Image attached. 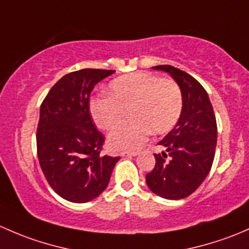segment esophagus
<instances>
[{
  "mask_svg": "<svg viewBox=\"0 0 249 249\" xmlns=\"http://www.w3.org/2000/svg\"><path fill=\"white\" fill-rule=\"evenodd\" d=\"M122 156H128V157H135L138 156V152H124Z\"/></svg>",
  "mask_w": 249,
  "mask_h": 249,
  "instance_id": "obj_1",
  "label": "esophagus"
}]
</instances>
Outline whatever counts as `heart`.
<instances>
[{"mask_svg": "<svg viewBox=\"0 0 249 249\" xmlns=\"http://www.w3.org/2000/svg\"><path fill=\"white\" fill-rule=\"evenodd\" d=\"M109 93L89 101V114L101 129L109 130L129 109L133 119L117 125L107 137V143L115 151L138 150L151 130L164 133L180 119L182 92L173 79L138 71L112 80Z\"/></svg>", "mask_w": 249, "mask_h": 249, "instance_id": "b5f03b06", "label": "heart"}]
</instances>
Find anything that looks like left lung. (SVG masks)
Here are the masks:
<instances>
[{"mask_svg": "<svg viewBox=\"0 0 249 249\" xmlns=\"http://www.w3.org/2000/svg\"><path fill=\"white\" fill-rule=\"evenodd\" d=\"M152 68L170 74L180 86L183 103L178 124L158 142L164 151L155 155L156 165L146 175V183L160 198L178 200L196 192L211 170L216 116L209 94L193 76L173 66Z\"/></svg>", "mask_w": 249, "mask_h": 249, "instance_id": "obj_1", "label": "left lung"}]
</instances>
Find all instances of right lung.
<instances>
[{
    "instance_id": "right-lung-1",
    "label": "right lung",
    "mask_w": 249,
    "mask_h": 249,
    "mask_svg": "<svg viewBox=\"0 0 249 249\" xmlns=\"http://www.w3.org/2000/svg\"><path fill=\"white\" fill-rule=\"evenodd\" d=\"M112 73L85 68L66 74L40 106L38 160L51 188L68 201L81 204L97 198L120 160L101 155L104 135L89 114L92 89Z\"/></svg>"
}]
</instances>
